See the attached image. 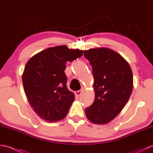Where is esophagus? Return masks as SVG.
<instances>
[{
	"instance_id": "esophagus-1",
	"label": "esophagus",
	"mask_w": 153,
	"mask_h": 153,
	"mask_svg": "<svg viewBox=\"0 0 153 153\" xmlns=\"http://www.w3.org/2000/svg\"><path fill=\"white\" fill-rule=\"evenodd\" d=\"M82 93V90H79V91H77L75 92V94H76V95L77 97H79L81 95V94Z\"/></svg>"
}]
</instances>
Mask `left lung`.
<instances>
[{"instance_id":"left-lung-1","label":"left lung","mask_w":153,"mask_h":153,"mask_svg":"<svg viewBox=\"0 0 153 153\" xmlns=\"http://www.w3.org/2000/svg\"><path fill=\"white\" fill-rule=\"evenodd\" d=\"M90 62L94 77L95 97L85 108L87 118L97 124L110 122L128 102L133 90V74L122 56L108 48L83 51Z\"/></svg>"}]
</instances>
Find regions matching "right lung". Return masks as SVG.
<instances>
[{"label":"right lung","instance_id":"obj_1","mask_svg":"<svg viewBox=\"0 0 153 153\" xmlns=\"http://www.w3.org/2000/svg\"><path fill=\"white\" fill-rule=\"evenodd\" d=\"M82 54L83 51L63 45L48 48L27 62L22 75L24 91L41 118L53 122L67 115L75 96L66 85V64Z\"/></svg>","mask_w":153,"mask_h":153}]
</instances>
